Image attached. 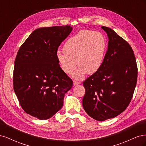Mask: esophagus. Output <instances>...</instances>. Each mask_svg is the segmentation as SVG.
I'll list each match as a JSON object with an SVG mask.
<instances>
[{
	"instance_id": "esophagus-1",
	"label": "esophagus",
	"mask_w": 146,
	"mask_h": 146,
	"mask_svg": "<svg viewBox=\"0 0 146 146\" xmlns=\"http://www.w3.org/2000/svg\"><path fill=\"white\" fill-rule=\"evenodd\" d=\"M81 83L80 82H77V81H74V83H73V84H74V85H79V84H80Z\"/></svg>"
}]
</instances>
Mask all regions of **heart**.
<instances>
[{
	"label": "heart",
	"mask_w": 146,
	"mask_h": 146,
	"mask_svg": "<svg viewBox=\"0 0 146 146\" xmlns=\"http://www.w3.org/2000/svg\"><path fill=\"white\" fill-rule=\"evenodd\" d=\"M107 48L105 35L100 32L82 30L69 38L63 47V53L58 52L56 60L66 74H71L78 69L73 77L82 79L87 73L93 74L100 69Z\"/></svg>",
	"instance_id": "b5f03b06"
}]
</instances>
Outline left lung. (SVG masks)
Returning <instances> with one entry per match:
<instances>
[{"mask_svg": "<svg viewBox=\"0 0 146 146\" xmlns=\"http://www.w3.org/2000/svg\"><path fill=\"white\" fill-rule=\"evenodd\" d=\"M102 29L108 35V50L100 69L83 82L85 94L82 100L86 113L99 121L116 117L127 108L138 77L130 45L111 29Z\"/></svg>", "mask_w": 146, "mask_h": 146, "instance_id": "8db88e82", "label": "left lung"}]
</instances>
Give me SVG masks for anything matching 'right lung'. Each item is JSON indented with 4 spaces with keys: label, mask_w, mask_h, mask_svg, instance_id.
Returning <instances> with one entry per match:
<instances>
[{
    "label": "right lung",
    "mask_w": 146,
    "mask_h": 146,
    "mask_svg": "<svg viewBox=\"0 0 146 146\" xmlns=\"http://www.w3.org/2000/svg\"><path fill=\"white\" fill-rule=\"evenodd\" d=\"M72 30L70 25L38 29L17 52L13 77L15 92L24 111L41 120L62 108L64 94L73 85L56 57Z\"/></svg>",
    "instance_id": "obj_1"
}]
</instances>
